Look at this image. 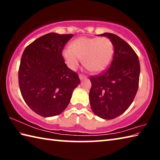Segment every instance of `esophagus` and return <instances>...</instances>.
I'll return each mask as SVG.
<instances>
[{"label":"esophagus","mask_w":160,"mask_h":160,"mask_svg":"<svg viewBox=\"0 0 160 160\" xmlns=\"http://www.w3.org/2000/svg\"><path fill=\"white\" fill-rule=\"evenodd\" d=\"M79 78L80 80H82L83 79H85L86 76H85V75H79Z\"/></svg>","instance_id":"obj_1"}]
</instances>
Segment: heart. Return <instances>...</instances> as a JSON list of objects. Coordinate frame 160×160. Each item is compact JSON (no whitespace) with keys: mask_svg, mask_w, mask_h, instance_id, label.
Masks as SVG:
<instances>
[{"mask_svg":"<svg viewBox=\"0 0 160 160\" xmlns=\"http://www.w3.org/2000/svg\"><path fill=\"white\" fill-rule=\"evenodd\" d=\"M113 45L107 37H80L65 48L62 55L70 70H75L83 58L86 68L100 72L109 66L113 56Z\"/></svg>","mask_w":160,"mask_h":160,"instance_id":"obj_1","label":"heart"}]
</instances>
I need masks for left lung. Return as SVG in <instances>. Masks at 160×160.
I'll list each match as a JSON object with an SVG mask.
<instances>
[{"mask_svg": "<svg viewBox=\"0 0 160 160\" xmlns=\"http://www.w3.org/2000/svg\"><path fill=\"white\" fill-rule=\"evenodd\" d=\"M97 36L109 38L114 53L110 66L91 77L89 97L94 114L110 120L125 112L133 101L138 88L140 62L131 46L117 35L106 32Z\"/></svg>", "mask_w": 160, "mask_h": 160, "instance_id": "obj_1", "label": "left lung"}]
</instances>
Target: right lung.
<instances>
[{
    "instance_id": "add662e5",
    "label": "right lung",
    "mask_w": 160,
    "mask_h": 160,
    "mask_svg": "<svg viewBox=\"0 0 160 160\" xmlns=\"http://www.w3.org/2000/svg\"><path fill=\"white\" fill-rule=\"evenodd\" d=\"M72 37L51 32L31 43L22 56L18 71L22 96L28 107L43 117L63 112L80 82L62 56L65 44Z\"/></svg>"
}]
</instances>
